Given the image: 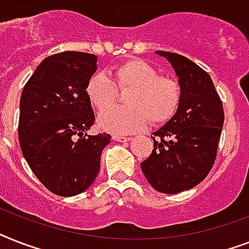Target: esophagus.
I'll use <instances>...</instances> for the list:
<instances>
[{"label": "esophagus", "instance_id": "34e87169", "mask_svg": "<svg viewBox=\"0 0 249 249\" xmlns=\"http://www.w3.org/2000/svg\"><path fill=\"white\" fill-rule=\"evenodd\" d=\"M112 138L117 142H129L132 140V137H125V136H119V134H113Z\"/></svg>", "mask_w": 249, "mask_h": 249}]
</instances>
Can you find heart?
<instances>
[{
	"instance_id": "1",
	"label": "heart",
	"mask_w": 249,
	"mask_h": 249,
	"mask_svg": "<svg viewBox=\"0 0 249 249\" xmlns=\"http://www.w3.org/2000/svg\"><path fill=\"white\" fill-rule=\"evenodd\" d=\"M130 89L125 107H108L116 100V88ZM90 103L103 111L98 117L102 129L125 134L143 129L147 123L160 126L172 120L182 101L181 83L174 77L160 76L152 64L141 59L126 60L112 68L109 76L95 73L86 84Z\"/></svg>"
}]
</instances>
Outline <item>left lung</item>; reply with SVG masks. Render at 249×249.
Returning <instances> with one entry per match:
<instances>
[{
  "instance_id": "obj_1",
  "label": "left lung",
  "mask_w": 249,
  "mask_h": 249,
  "mask_svg": "<svg viewBox=\"0 0 249 249\" xmlns=\"http://www.w3.org/2000/svg\"><path fill=\"white\" fill-rule=\"evenodd\" d=\"M156 54L169 60L183 94L172 120L152 133L154 150L141 168L156 191L177 194L199 185L212 169L224 126V107L203 68L176 53Z\"/></svg>"
}]
</instances>
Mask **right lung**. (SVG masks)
Returning <instances> with one entry per match:
<instances>
[{
    "instance_id": "1",
    "label": "right lung",
    "mask_w": 249,
    "mask_h": 249,
    "mask_svg": "<svg viewBox=\"0 0 249 249\" xmlns=\"http://www.w3.org/2000/svg\"><path fill=\"white\" fill-rule=\"evenodd\" d=\"M97 60L94 54L81 52L48 56L21 91V152L41 183L59 196L89 189L111 140L106 133L86 134L95 116L85 89Z\"/></svg>"
}]
</instances>
